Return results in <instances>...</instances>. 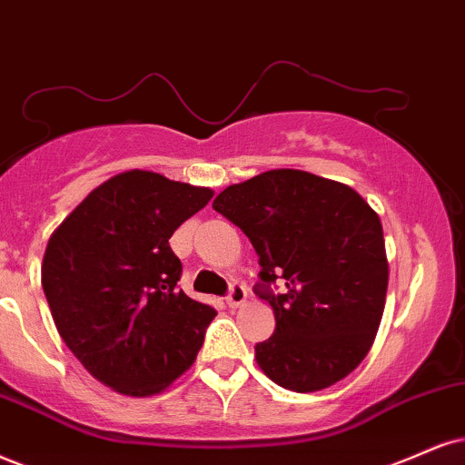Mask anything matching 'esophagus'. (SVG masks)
Returning <instances> with one entry per match:
<instances>
[{
    "label": "esophagus",
    "instance_id": "obj_1",
    "mask_svg": "<svg viewBox=\"0 0 465 465\" xmlns=\"http://www.w3.org/2000/svg\"><path fill=\"white\" fill-rule=\"evenodd\" d=\"M245 300H248V289H245L243 284L234 282V284L231 286V293H228V297H226L228 306H231V308H239V306H243Z\"/></svg>",
    "mask_w": 465,
    "mask_h": 465
}]
</instances>
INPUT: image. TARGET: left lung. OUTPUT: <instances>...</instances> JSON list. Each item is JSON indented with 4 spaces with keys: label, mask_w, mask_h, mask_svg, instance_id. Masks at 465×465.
<instances>
[{
    "label": "left lung",
    "mask_w": 465,
    "mask_h": 465,
    "mask_svg": "<svg viewBox=\"0 0 465 465\" xmlns=\"http://www.w3.org/2000/svg\"><path fill=\"white\" fill-rule=\"evenodd\" d=\"M213 209L259 254L256 293L276 317L254 347L272 381L317 392L345 380L369 353L388 291L380 215L355 189L303 170H269L226 187ZM284 279L287 291L271 284Z\"/></svg>",
    "instance_id": "left-lung-1"
}]
</instances>
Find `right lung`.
Here are the masks:
<instances>
[{"label": "right lung", "mask_w": 465, "mask_h": 465, "mask_svg": "<svg viewBox=\"0 0 465 465\" xmlns=\"http://www.w3.org/2000/svg\"><path fill=\"white\" fill-rule=\"evenodd\" d=\"M213 198L157 172L112 176L51 234L43 291L62 341L96 380L129 397L179 380L215 317L176 286L170 237Z\"/></svg>", "instance_id": "obj_1"}]
</instances>
